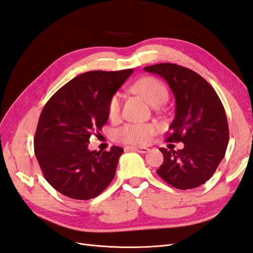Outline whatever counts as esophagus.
Here are the masks:
<instances>
[{"instance_id": "obj_1", "label": "esophagus", "mask_w": 253, "mask_h": 253, "mask_svg": "<svg viewBox=\"0 0 253 253\" xmlns=\"http://www.w3.org/2000/svg\"><path fill=\"white\" fill-rule=\"evenodd\" d=\"M126 150H129V151H136V152H139L144 154V153H147L149 151L148 148H140V147H134V145H127L126 147Z\"/></svg>"}]
</instances>
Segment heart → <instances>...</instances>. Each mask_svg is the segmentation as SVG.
I'll use <instances>...</instances> for the list:
<instances>
[{"label": "heart", "instance_id": "1", "mask_svg": "<svg viewBox=\"0 0 253 253\" xmlns=\"http://www.w3.org/2000/svg\"><path fill=\"white\" fill-rule=\"evenodd\" d=\"M134 93L140 95L145 101L152 105L162 104L166 101L168 91L164 84L157 78L143 77L134 83L132 86ZM121 110V100L118 94H115L110 99L108 104V115L111 120L119 117ZM158 131L155 124H127L116 132V138L128 144H147L152 137Z\"/></svg>", "mask_w": 253, "mask_h": 253}]
</instances>
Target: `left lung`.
I'll return each mask as SVG.
<instances>
[{
  "label": "left lung",
  "instance_id": "8db88e82",
  "mask_svg": "<svg viewBox=\"0 0 253 253\" xmlns=\"http://www.w3.org/2000/svg\"><path fill=\"white\" fill-rule=\"evenodd\" d=\"M163 77L175 97V117L168 142L183 143L181 150L159 149L164 163L156 173L180 190L209 180L223 160L229 141L226 112L216 91L197 73L172 63L144 67Z\"/></svg>",
  "mask_w": 253,
  "mask_h": 253
}]
</instances>
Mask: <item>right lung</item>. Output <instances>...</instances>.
<instances>
[{"instance_id":"1","label":"right lung","mask_w":253,"mask_h":253,"mask_svg":"<svg viewBox=\"0 0 253 253\" xmlns=\"http://www.w3.org/2000/svg\"><path fill=\"white\" fill-rule=\"evenodd\" d=\"M133 70L93 71L67 82L45 104L35 135V154L58 192L87 201L113 180L124 149L89 151V137L108 122V104Z\"/></svg>"}]
</instances>
